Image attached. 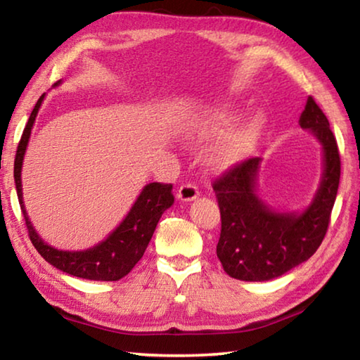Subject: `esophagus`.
Masks as SVG:
<instances>
[{
	"label": "esophagus",
	"mask_w": 360,
	"mask_h": 360,
	"mask_svg": "<svg viewBox=\"0 0 360 360\" xmlns=\"http://www.w3.org/2000/svg\"><path fill=\"white\" fill-rule=\"evenodd\" d=\"M198 187L195 184H182L179 188H178V198L182 200V202H192V200H195L198 197Z\"/></svg>",
	"instance_id": "34e87169"
}]
</instances>
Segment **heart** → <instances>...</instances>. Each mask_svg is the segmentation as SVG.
Here are the masks:
<instances>
[{
	"label": "heart",
	"mask_w": 360,
	"mask_h": 360,
	"mask_svg": "<svg viewBox=\"0 0 360 360\" xmlns=\"http://www.w3.org/2000/svg\"><path fill=\"white\" fill-rule=\"evenodd\" d=\"M241 119L243 112L236 109L214 108L200 114L188 127V135L198 141L224 138L211 155V163L219 169L233 168L245 162L252 154L265 129L264 115H254L236 129Z\"/></svg>",
	"instance_id": "heart-1"
}]
</instances>
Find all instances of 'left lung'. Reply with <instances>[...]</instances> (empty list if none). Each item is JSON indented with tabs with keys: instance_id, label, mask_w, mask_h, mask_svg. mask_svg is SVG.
<instances>
[{
	"instance_id": "8db88e82",
	"label": "left lung",
	"mask_w": 360,
	"mask_h": 360,
	"mask_svg": "<svg viewBox=\"0 0 360 360\" xmlns=\"http://www.w3.org/2000/svg\"><path fill=\"white\" fill-rule=\"evenodd\" d=\"M324 149V176L313 203L302 214L275 212L255 195L260 157L246 158L212 182L221 210L217 257L229 276L268 281L318 251L327 233L340 184V152L330 124L309 96L300 117Z\"/></svg>"
}]
</instances>
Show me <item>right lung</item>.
I'll return each instance as SVG.
<instances>
[{
  "mask_svg": "<svg viewBox=\"0 0 360 360\" xmlns=\"http://www.w3.org/2000/svg\"><path fill=\"white\" fill-rule=\"evenodd\" d=\"M42 100H44V95H41V98L32 111V115H30L25 130L22 133L20 143L17 146L14 160L15 191L17 197H19L23 219H25L30 240H32L36 251L46 259V262L63 273L82 279H90V281H119L120 278L129 275L133 266L143 257L146 248H148L152 235H154L158 219L162 217L165 210L173 205V184L150 182V184L146 186L119 227L105 241L87 249V251H58V249L49 246L47 243L39 238V235L36 233L27 216L22 198L20 181L23 155H25L28 139L32 135L36 114L39 111Z\"/></svg>",
  "mask_w": 360,
  "mask_h": 360,
  "instance_id": "add662e5",
  "label": "right lung"
}]
</instances>
